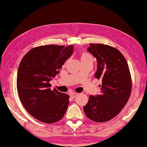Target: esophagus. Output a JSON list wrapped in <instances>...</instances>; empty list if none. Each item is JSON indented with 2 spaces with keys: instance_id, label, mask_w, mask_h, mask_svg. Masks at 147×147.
<instances>
[{
  "instance_id": "esophagus-1",
  "label": "esophagus",
  "mask_w": 147,
  "mask_h": 147,
  "mask_svg": "<svg viewBox=\"0 0 147 147\" xmlns=\"http://www.w3.org/2000/svg\"><path fill=\"white\" fill-rule=\"evenodd\" d=\"M78 95V93H77V92H72V93L70 94V96H71V98H75Z\"/></svg>"
}]
</instances>
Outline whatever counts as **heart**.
Listing matches in <instances>:
<instances>
[{"label": "heart", "instance_id": "b5f03b06", "mask_svg": "<svg viewBox=\"0 0 147 147\" xmlns=\"http://www.w3.org/2000/svg\"><path fill=\"white\" fill-rule=\"evenodd\" d=\"M81 59H82V61H90L93 62V61H94L93 57H92V56L90 55V54L88 53H86V52H84V53L82 54Z\"/></svg>", "mask_w": 147, "mask_h": 147}]
</instances>
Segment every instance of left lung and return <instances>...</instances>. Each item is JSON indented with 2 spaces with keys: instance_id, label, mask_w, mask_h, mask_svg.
Returning a JSON list of instances; mask_svg holds the SVG:
<instances>
[{
  "instance_id": "left-lung-1",
  "label": "left lung",
  "mask_w": 147,
  "mask_h": 147,
  "mask_svg": "<svg viewBox=\"0 0 147 147\" xmlns=\"http://www.w3.org/2000/svg\"><path fill=\"white\" fill-rule=\"evenodd\" d=\"M88 51L97 59L95 78L102 80L101 94L90 96L84 106L86 116L96 122H104L117 116L129 99L131 75L127 61L119 50L101 43H90Z\"/></svg>"
}]
</instances>
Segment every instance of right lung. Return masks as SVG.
Masks as SVG:
<instances>
[{"mask_svg": "<svg viewBox=\"0 0 147 147\" xmlns=\"http://www.w3.org/2000/svg\"><path fill=\"white\" fill-rule=\"evenodd\" d=\"M73 45H47L34 47L19 64L17 88L20 100L32 116L51 124L63 117L69 96L56 89L51 90L50 80L73 53Z\"/></svg>", "mask_w": 147, "mask_h": 147, "instance_id": "right-lung-1", "label": "right lung"}]
</instances>
